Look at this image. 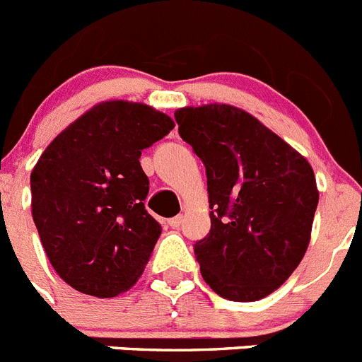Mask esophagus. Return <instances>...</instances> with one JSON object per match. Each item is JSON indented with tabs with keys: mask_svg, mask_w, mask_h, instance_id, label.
Returning a JSON list of instances; mask_svg holds the SVG:
<instances>
[{
	"mask_svg": "<svg viewBox=\"0 0 362 362\" xmlns=\"http://www.w3.org/2000/svg\"><path fill=\"white\" fill-rule=\"evenodd\" d=\"M181 223H183V216H175V217H172V219H168V225H170L172 228H179V226H181Z\"/></svg>",
	"mask_w": 362,
	"mask_h": 362,
	"instance_id": "1",
	"label": "esophagus"
}]
</instances>
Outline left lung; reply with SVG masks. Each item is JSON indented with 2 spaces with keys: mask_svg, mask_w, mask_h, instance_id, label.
Masks as SVG:
<instances>
[{
  "mask_svg": "<svg viewBox=\"0 0 362 362\" xmlns=\"http://www.w3.org/2000/svg\"><path fill=\"white\" fill-rule=\"evenodd\" d=\"M174 116L206 168L212 225L194 246L204 283L238 303L270 296L312 238L319 190L308 159L232 105L183 107Z\"/></svg>",
  "mask_w": 362,
  "mask_h": 362,
  "instance_id": "8db88e82",
  "label": "left lung"
}]
</instances>
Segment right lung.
<instances>
[{"label": "right lung", "mask_w": 362, "mask_h": 362, "mask_svg": "<svg viewBox=\"0 0 362 362\" xmlns=\"http://www.w3.org/2000/svg\"><path fill=\"white\" fill-rule=\"evenodd\" d=\"M174 129L163 112L103 101L54 137L30 174L32 217L50 264L99 299L132 288L161 226L145 210L141 150Z\"/></svg>", "instance_id": "obj_1"}]
</instances>
